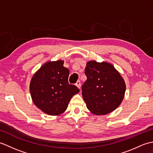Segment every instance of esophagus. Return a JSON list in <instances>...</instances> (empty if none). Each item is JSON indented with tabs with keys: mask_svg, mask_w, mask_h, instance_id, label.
Segmentation results:
<instances>
[{
	"mask_svg": "<svg viewBox=\"0 0 153 153\" xmlns=\"http://www.w3.org/2000/svg\"><path fill=\"white\" fill-rule=\"evenodd\" d=\"M76 85L77 87H78L79 89H80V87H81V82H80L79 80H78V81H77V82H76Z\"/></svg>",
	"mask_w": 153,
	"mask_h": 153,
	"instance_id": "34e87169",
	"label": "esophagus"
}]
</instances>
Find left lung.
<instances>
[{
    "label": "left lung",
    "instance_id": "left-lung-1",
    "mask_svg": "<svg viewBox=\"0 0 153 153\" xmlns=\"http://www.w3.org/2000/svg\"><path fill=\"white\" fill-rule=\"evenodd\" d=\"M87 80L82 85V96L91 112L105 115L114 110L124 97L126 84L112 64L89 61L85 69Z\"/></svg>",
    "mask_w": 153,
    "mask_h": 153
}]
</instances>
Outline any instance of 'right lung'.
I'll list each match as a JSON object with an SVG mask.
<instances>
[{
	"instance_id": "right-lung-1",
	"label": "right lung",
	"mask_w": 153,
	"mask_h": 153,
	"mask_svg": "<svg viewBox=\"0 0 153 153\" xmlns=\"http://www.w3.org/2000/svg\"><path fill=\"white\" fill-rule=\"evenodd\" d=\"M64 61L48 62L39 70L30 82V93L34 104L48 115L55 116L66 110L71 97L79 89L68 83L70 71Z\"/></svg>"
}]
</instances>
